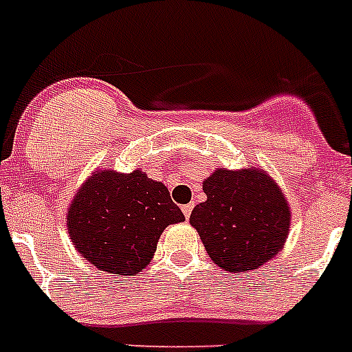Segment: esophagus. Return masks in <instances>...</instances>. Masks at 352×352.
Returning <instances> with one entry per match:
<instances>
[{"instance_id":"obj_1","label":"esophagus","mask_w":352,"mask_h":352,"mask_svg":"<svg viewBox=\"0 0 352 352\" xmlns=\"http://www.w3.org/2000/svg\"><path fill=\"white\" fill-rule=\"evenodd\" d=\"M192 208H195V205H192V203H189V205H184L182 206V213H184V217H186V219H189V217H191Z\"/></svg>"}]
</instances>
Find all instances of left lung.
<instances>
[{
  "mask_svg": "<svg viewBox=\"0 0 352 352\" xmlns=\"http://www.w3.org/2000/svg\"><path fill=\"white\" fill-rule=\"evenodd\" d=\"M203 191L206 201L195 206L189 222L219 267L252 271L280 252L290 228V208L264 172L215 170L203 182Z\"/></svg>",
  "mask_w": 352,
  "mask_h": 352,
  "instance_id": "1",
  "label": "left lung"
}]
</instances>
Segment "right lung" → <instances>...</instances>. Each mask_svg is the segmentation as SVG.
Instances as JSON below:
<instances>
[{
	"mask_svg": "<svg viewBox=\"0 0 352 352\" xmlns=\"http://www.w3.org/2000/svg\"><path fill=\"white\" fill-rule=\"evenodd\" d=\"M184 221L161 182L137 170L97 172L72 199L67 231L76 250L109 274L133 276L156 252L166 226Z\"/></svg>",
	"mask_w": 352,
	"mask_h": 352,
	"instance_id": "right-lung-1",
	"label": "right lung"
}]
</instances>
